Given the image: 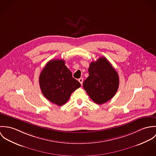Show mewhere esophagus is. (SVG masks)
I'll return each mask as SVG.
<instances>
[{"label":"esophagus","instance_id":"34e87169","mask_svg":"<svg viewBox=\"0 0 156 156\" xmlns=\"http://www.w3.org/2000/svg\"><path fill=\"white\" fill-rule=\"evenodd\" d=\"M83 78H80V79H79V82L80 83V84L82 85V84H83Z\"/></svg>","mask_w":156,"mask_h":156}]
</instances>
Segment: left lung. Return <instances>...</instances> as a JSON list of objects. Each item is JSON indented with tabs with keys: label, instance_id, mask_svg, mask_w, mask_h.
<instances>
[{
	"label": "left lung",
	"instance_id": "8db88e82",
	"mask_svg": "<svg viewBox=\"0 0 156 156\" xmlns=\"http://www.w3.org/2000/svg\"><path fill=\"white\" fill-rule=\"evenodd\" d=\"M89 76L83 87L97 104H103L115 95L119 87L118 74L105 57H100L89 65Z\"/></svg>",
	"mask_w": 156,
	"mask_h": 156
}]
</instances>
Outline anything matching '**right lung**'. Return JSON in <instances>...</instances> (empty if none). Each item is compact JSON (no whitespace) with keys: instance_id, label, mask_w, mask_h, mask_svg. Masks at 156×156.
<instances>
[{"instance_id":"1","label":"right lung","mask_w":156,"mask_h":156,"mask_svg":"<svg viewBox=\"0 0 156 156\" xmlns=\"http://www.w3.org/2000/svg\"><path fill=\"white\" fill-rule=\"evenodd\" d=\"M39 83L43 94L59 106L66 103L71 94L80 87V83L72 77L62 59L48 61L40 73Z\"/></svg>"}]
</instances>
